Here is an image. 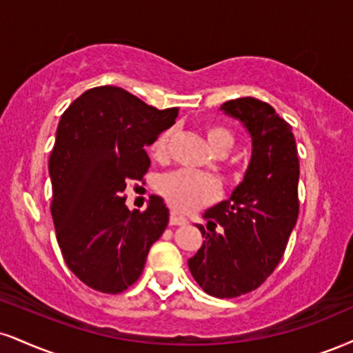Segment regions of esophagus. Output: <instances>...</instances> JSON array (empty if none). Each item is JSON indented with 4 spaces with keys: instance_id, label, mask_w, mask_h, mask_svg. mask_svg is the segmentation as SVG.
Wrapping results in <instances>:
<instances>
[{
    "instance_id": "esophagus-1",
    "label": "esophagus",
    "mask_w": 353,
    "mask_h": 353,
    "mask_svg": "<svg viewBox=\"0 0 353 353\" xmlns=\"http://www.w3.org/2000/svg\"><path fill=\"white\" fill-rule=\"evenodd\" d=\"M169 223H171V225H185V223H188V219H185L179 210L172 209L171 210V217H169Z\"/></svg>"
}]
</instances>
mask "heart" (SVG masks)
I'll list each match as a JSON object with an SVG mask.
<instances>
[{"label": "heart", "instance_id": "heart-1", "mask_svg": "<svg viewBox=\"0 0 353 353\" xmlns=\"http://www.w3.org/2000/svg\"><path fill=\"white\" fill-rule=\"evenodd\" d=\"M207 141L215 151H227L233 144V136L225 126L217 123H209L203 126ZM172 131L164 130L152 139L150 144V154L156 161L168 158L169 143ZM158 190L172 205L182 210H197L214 202L220 195V182L209 174L189 171V169H176L159 177Z\"/></svg>", "mask_w": 353, "mask_h": 353}]
</instances>
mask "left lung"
<instances>
[{
  "label": "left lung",
  "mask_w": 353,
  "mask_h": 353,
  "mask_svg": "<svg viewBox=\"0 0 353 353\" xmlns=\"http://www.w3.org/2000/svg\"><path fill=\"white\" fill-rule=\"evenodd\" d=\"M222 110L248 130L252 161L232 197L203 214L210 232L197 225L205 240L189 270L207 294L230 299L260 288L281 261L299 215V158L291 125L270 103L243 97Z\"/></svg>",
  "instance_id": "8db88e82"
}]
</instances>
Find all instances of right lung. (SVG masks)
<instances>
[{
	"label": "right lung",
	"instance_id": "add662e5",
	"mask_svg": "<svg viewBox=\"0 0 353 353\" xmlns=\"http://www.w3.org/2000/svg\"><path fill=\"white\" fill-rule=\"evenodd\" d=\"M177 114L112 85L83 92L62 113L49 158L50 214L63 261L92 290H128L168 227L163 199L151 195L146 210L130 212L125 189L146 176L144 146Z\"/></svg>",
	"mask_w": 353,
	"mask_h": 353
}]
</instances>
